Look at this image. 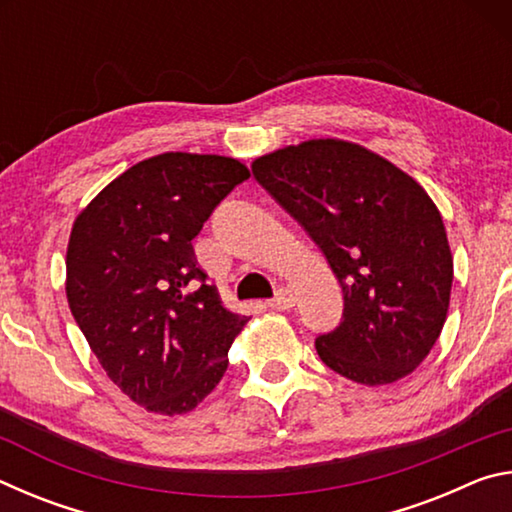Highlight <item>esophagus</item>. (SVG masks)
Returning <instances> with one entry per match:
<instances>
[{
	"instance_id": "34e87169",
	"label": "esophagus",
	"mask_w": 512,
	"mask_h": 512,
	"mask_svg": "<svg viewBox=\"0 0 512 512\" xmlns=\"http://www.w3.org/2000/svg\"><path fill=\"white\" fill-rule=\"evenodd\" d=\"M293 305H296V293H293L291 289L282 287L280 291L275 293V298L268 300V307L271 309H277V311H284V309H291Z\"/></svg>"
}]
</instances>
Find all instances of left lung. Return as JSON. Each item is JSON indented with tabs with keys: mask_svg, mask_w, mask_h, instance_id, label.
Listing matches in <instances>:
<instances>
[{
	"mask_svg": "<svg viewBox=\"0 0 512 512\" xmlns=\"http://www.w3.org/2000/svg\"><path fill=\"white\" fill-rule=\"evenodd\" d=\"M253 176L323 250L343 318L318 357L366 386L420 366L443 332L454 262L438 207L393 162L343 140H309L253 162Z\"/></svg>",
	"mask_w": 512,
	"mask_h": 512,
	"instance_id": "1",
	"label": "left lung"
}]
</instances>
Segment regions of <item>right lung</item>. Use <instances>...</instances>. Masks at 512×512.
Wrapping results in <instances>:
<instances>
[{"label": "right lung", "instance_id": "1", "mask_svg": "<svg viewBox=\"0 0 512 512\" xmlns=\"http://www.w3.org/2000/svg\"><path fill=\"white\" fill-rule=\"evenodd\" d=\"M248 178L235 158L162 153L121 173L76 216L69 309L106 375L146 411L196 409L248 323L221 305L192 246L214 207Z\"/></svg>", "mask_w": 512, "mask_h": 512}]
</instances>
